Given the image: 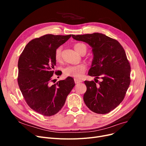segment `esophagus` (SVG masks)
<instances>
[{
	"label": "esophagus",
	"instance_id": "34e87169",
	"mask_svg": "<svg viewBox=\"0 0 146 146\" xmlns=\"http://www.w3.org/2000/svg\"><path fill=\"white\" fill-rule=\"evenodd\" d=\"M82 81L80 80H78L77 79H74V82L76 84H78V83H81Z\"/></svg>",
	"mask_w": 146,
	"mask_h": 146
}]
</instances>
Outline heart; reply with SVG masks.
I'll list each match as a JSON object with an SVG mask.
<instances>
[{"instance_id": "b5f03b06", "label": "heart", "mask_w": 146, "mask_h": 146, "mask_svg": "<svg viewBox=\"0 0 146 146\" xmlns=\"http://www.w3.org/2000/svg\"><path fill=\"white\" fill-rule=\"evenodd\" d=\"M75 50L80 54H86L88 50L87 46L83 43H77L74 47ZM62 47H58L55 51L54 58L57 61H60L62 58ZM86 70L85 64H79L75 66H67L63 68V74L66 76L74 78L76 79L81 78Z\"/></svg>"}]
</instances>
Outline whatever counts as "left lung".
<instances>
[{"instance_id": "left-lung-1", "label": "left lung", "mask_w": 146, "mask_h": 146, "mask_svg": "<svg viewBox=\"0 0 146 146\" xmlns=\"http://www.w3.org/2000/svg\"><path fill=\"white\" fill-rule=\"evenodd\" d=\"M72 37L89 44L94 54L88 74L96 79L85 81L87 90L84 102L94 112L109 113L123 101L131 82V67L125 50L118 41L100 33ZM98 78L102 81L98 82Z\"/></svg>"}]
</instances>
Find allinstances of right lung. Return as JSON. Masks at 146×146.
I'll list each match as a JSON object with an SVG mask.
<instances>
[{
	"label": "right lung",
	"mask_w": 146,
	"mask_h": 146,
	"mask_svg": "<svg viewBox=\"0 0 146 146\" xmlns=\"http://www.w3.org/2000/svg\"><path fill=\"white\" fill-rule=\"evenodd\" d=\"M72 35L47 34L30 41L19 56L18 83L25 102L31 108L44 116L56 114L65 104L75 85L68 77L51 85L56 60V50Z\"/></svg>",
	"instance_id": "obj_1"
}]
</instances>
